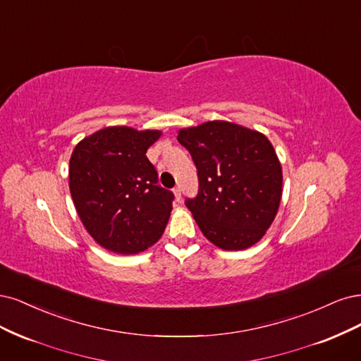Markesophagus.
Segmentation results:
<instances>
[{
	"label": "esophagus",
	"mask_w": 361,
	"mask_h": 361,
	"mask_svg": "<svg viewBox=\"0 0 361 361\" xmlns=\"http://www.w3.org/2000/svg\"><path fill=\"white\" fill-rule=\"evenodd\" d=\"M173 196H176L177 201H181V189H180V188L173 189Z\"/></svg>",
	"instance_id": "esophagus-1"
}]
</instances>
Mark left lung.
Instances as JSON below:
<instances>
[{
    "mask_svg": "<svg viewBox=\"0 0 361 361\" xmlns=\"http://www.w3.org/2000/svg\"><path fill=\"white\" fill-rule=\"evenodd\" d=\"M197 169L200 192L185 205L202 234L224 250L257 244L282 200V165L264 133L224 120L178 130Z\"/></svg>",
    "mask_w": 361,
    "mask_h": 361,
    "instance_id": "obj_1",
    "label": "left lung"
}]
</instances>
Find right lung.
<instances>
[{"mask_svg":"<svg viewBox=\"0 0 361 361\" xmlns=\"http://www.w3.org/2000/svg\"><path fill=\"white\" fill-rule=\"evenodd\" d=\"M161 130L111 126L79 141L68 164V188L80 222L103 249L135 255L156 244L172 212L157 185L147 149Z\"/></svg>","mask_w":361,"mask_h":361,"instance_id":"obj_1","label":"right lung"}]
</instances>
